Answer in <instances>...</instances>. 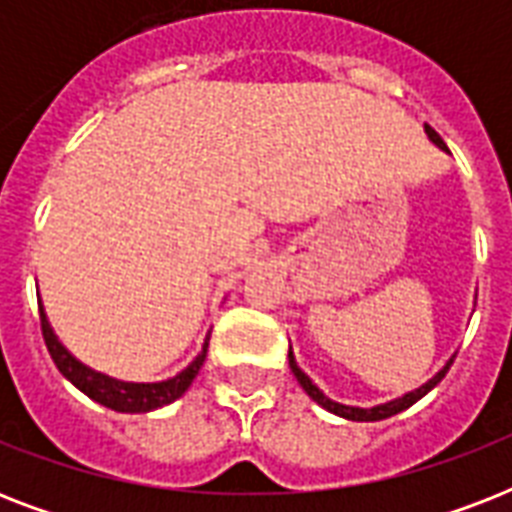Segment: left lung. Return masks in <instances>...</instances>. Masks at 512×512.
<instances>
[{"label": "left lung", "instance_id": "left-lung-1", "mask_svg": "<svg viewBox=\"0 0 512 512\" xmlns=\"http://www.w3.org/2000/svg\"><path fill=\"white\" fill-rule=\"evenodd\" d=\"M425 132H428V138L433 146H438L441 151H444V154H449V148H446V143L441 140V135H438L433 127H425ZM452 361H454V356L449 358V361H446V364L441 366V369H438V372L433 374L428 382H422L420 388L409 390V393H404V396L390 398V401H385V404H377V406H369V409H364V406H350V404H340V401H332V398H329L327 393H324V390H321L319 385H316V382H313L311 377H308V374L300 369V366H297V358H295V353H292V345H289V369H292V374H295L297 382H300V388H303L305 393H308V396L316 401V404L324 406L327 412L337 414V417H345V420H353V422H377V420H385V417H393V414H398V412H404V409H409V406L417 404V401H420L425 393H430V390L436 388L438 382L444 380L446 372H449V366H452Z\"/></svg>", "mask_w": 512, "mask_h": 512}]
</instances>
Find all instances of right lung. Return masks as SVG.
Returning <instances> with one entry per match:
<instances>
[{
    "label": "right lung",
    "instance_id": "right-lung-1",
    "mask_svg": "<svg viewBox=\"0 0 512 512\" xmlns=\"http://www.w3.org/2000/svg\"><path fill=\"white\" fill-rule=\"evenodd\" d=\"M39 319H42V335L47 342V350H50L52 361L60 369V374L66 377L71 385L82 390L84 396H90L92 401L114 409V412L122 414H146L154 412V409H162V406L172 404L177 398L183 396L185 390L191 388L193 377L199 374V369L204 366V358H207L209 348V335L201 345L199 356L193 358L191 364L185 366L183 372H177L175 377L162 382H127L116 380V377H108V374L92 369V366L82 364L79 358L71 353V350L58 340L55 329L50 327V319L44 313V305L39 300Z\"/></svg>",
    "mask_w": 512,
    "mask_h": 512
}]
</instances>
